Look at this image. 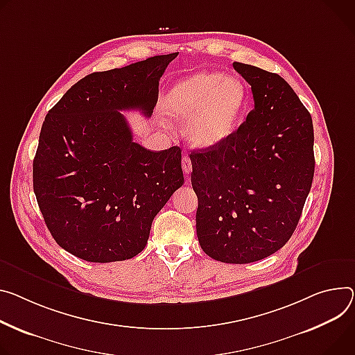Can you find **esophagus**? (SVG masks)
I'll return each instance as SVG.
<instances>
[{
	"label": "esophagus",
	"instance_id": "1",
	"mask_svg": "<svg viewBox=\"0 0 355 355\" xmlns=\"http://www.w3.org/2000/svg\"><path fill=\"white\" fill-rule=\"evenodd\" d=\"M181 164H182V170H184V173H185L187 175H189V173H191V170H192V164H191V158H189V155H188V154H184V155H182Z\"/></svg>",
	"mask_w": 355,
	"mask_h": 355
}]
</instances>
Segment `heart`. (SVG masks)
<instances>
[{
  "mask_svg": "<svg viewBox=\"0 0 355 355\" xmlns=\"http://www.w3.org/2000/svg\"><path fill=\"white\" fill-rule=\"evenodd\" d=\"M248 102V90L241 79L219 72H198L168 90L164 112L174 121H187L185 135L192 144L211 148L235 133Z\"/></svg>",
  "mask_w": 355,
  "mask_h": 355,
  "instance_id": "1",
  "label": "heart"
}]
</instances>
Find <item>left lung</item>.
I'll use <instances>...</instances> for the list:
<instances>
[{"label":"left lung","mask_w":355,"mask_h":355,"mask_svg":"<svg viewBox=\"0 0 355 355\" xmlns=\"http://www.w3.org/2000/svg\"><path fill=\"white\" fill-rule=\"evenodd\" d=\"M254 107L222 144L191 151L197 236L223 263L265 259L293 235L314 175L313 120L279 75L246 63Z\"/></svg>","instance_id":"8db88e82"}]
</instances>
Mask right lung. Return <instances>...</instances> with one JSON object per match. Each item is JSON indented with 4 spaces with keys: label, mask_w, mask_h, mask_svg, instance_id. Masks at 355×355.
<instances>
[{
    "label": "right lung",
    "mask_w": 355,
    "mask_h": 355,
    "mask_svg": "<svg viewBox=\"0 0 355 355\" xmlns=\"http://www.w3.org/2000/svg\"><path fill=\"white\" fill-rule=\"evenodd\" d=\"M175 53L94 72L48 112L34 158V192L56 243L83 261L132 259L154 216L184 184L181 150L133 141L121 110L153 114Z\"/></svg>",
    "instance_id": "right-lung-1"
}]
</instances>
